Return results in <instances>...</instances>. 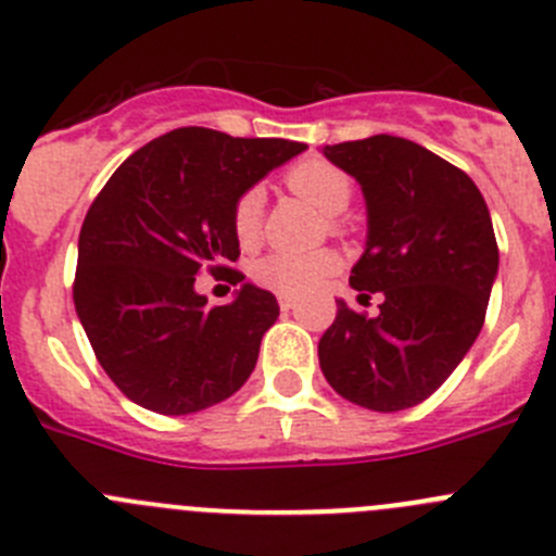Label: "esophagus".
I'll return each instance as SVG.
<instances>
[{
    "mask_svg": "<svg viewBox=\"0 0 556 556\" xmlns=\"http://www.w3.org/2000/svg\"><path fill=\"white\" fill-rule=\"evenodd\" d=\"M279 307H282V313H290L295 307L293 295H279Z\"/></svg>",
    "mask_w": 556,
    "mask_h": 556,
    "instance_id": "esophagus-1",
    "label": "esophagus"
}]
</instances>
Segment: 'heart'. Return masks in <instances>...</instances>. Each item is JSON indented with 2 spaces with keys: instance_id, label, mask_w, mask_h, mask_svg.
Masks as SVG:
<instances>
[{
  "instance_id": "1",
  "label": "heart",
  "mask_w": 556,
  "mask_h": 556,
  "mask_svg": "<svg viewBox=\"0 0 556 556\" xmlns=\"http://www.w3.org/2000/svg\"><path fill=\"white\" fill-rule=\"evenodd\" d=\"M285 184L290 191L313 202L320 214L337 216L351 205L354 184L340 167L324 159H307L295 164ZM263 225V194L261 189H249L238 197L232 207V232L241 247H254L261 238ZM340 268V257L329 249L315 252H271L252 266L254 282L282 295H307L324 288L326 279L334 277Z\"/></svg>"
}]
</instances>
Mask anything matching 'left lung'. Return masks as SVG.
<instances>
[{"instance_id":"obj_1","label":"left lung","mask_w":556,"mask_h":556,"mask_svg":"<svg viewBox=\"0 0 556 556\" xmlns=\"http://www.w3.org/2000/svg\"><path fill=\"white\" fill-rule=\"evenodd\" d=\"M320 153L365 197L367 241L351 285L383 295L376 318L337 302L320 370L345 401L403 412L433 395L480 334L500 274L489 205L469 175L412 139L376 134Z\"/></svg>"}]
</instances>
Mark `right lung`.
Returning <instances> with one entry per match:
<instances>
[{
    "instance_id": "right-lung-1",
    "label": "right lung",
    "mask_w": 556,
    "mask_h": 556,
    "mask_svg": "<svg viewBox=\"0 0 556 556\" xmlns=\"http://www.w3.org/2000/svg\"><path fill=\"white\" fill-rule=\"evenodd\" d=\"M307 144L178 128L128 155L96 197L79 232L74 304L98 362L128 401L194 414L236 395L257 365L279 304L243 282L207 307L200 271L222 274L241 249L232 207Z\"/></svg>"
}]
</instances>
